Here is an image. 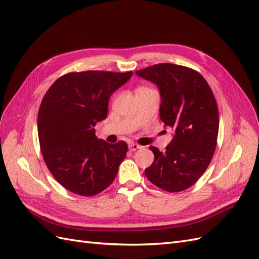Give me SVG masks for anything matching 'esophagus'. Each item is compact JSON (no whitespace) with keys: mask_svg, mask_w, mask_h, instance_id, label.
<instances>
[{"mask_svg":"<svg viewBox=\"0 0 259 259\" xmlns=\"http://www.w3.org/2000/svg\"><path fill=\"white\" fill-rule=\"evenodd\" d=\"M142 147H140L139 145H137V144H130L128 145V149L131 151H136V150H138V149H140Z\"/></svg>","mask_w":259,"mask_h":259,"instance_id":"obj_1","label":"esophagus"}]
</instances>
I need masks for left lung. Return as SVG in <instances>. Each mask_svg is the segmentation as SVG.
<instances>
[{"label": "left lung", "instance_id": "left-lung-1", "mask_svg": "<svg viewBox=\"0 0 259 259\" xmlns=\"http://www.w3.org/2000/svg\"><path fill=\"white\" fill-rule=\"evenodd\" d=\"M136 74L158 86L160 117L174 131L164 152L150 146L154 160L145 174L163 190L183 191L204 173L215 152L219 115L213 92L199 72L174 64H158Z\"/></svg>", "mask_w": 259, "mask_h": 259}]
</instances>
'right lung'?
<instances>
[{"label":"right lung","instance_id":"1","mask_svg":"<svg viewBox=\"0 0 259 259\" xmlns=\"http://www.w3.org/2000/svg\"><path fill=\"white\" fill-rule=\"evenodd\" d=\"M133 72H72L46 92L37 114V135L44 161L66 189L91 197L113 182L127 152L124 142L109 144L95 136L112 94Z\"/></svg>","mask_w":259,"mask_h":259}]
</instances>
